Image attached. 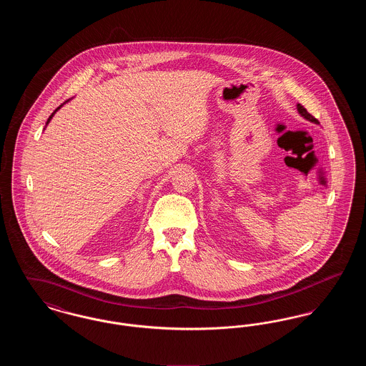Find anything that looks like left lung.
Returning a JSON list of instances; mask_svg holds the SVG:
<instances>
[{
    "label": "left lung",
    "instance_id": "8db88e82",
    "mask_svg": "<svg viewBox=\"0 0 366 366\" xmlns=\"http://www.w3.org/2000/svg\"><path fill=\"white\" fill-rule=\"evenodd\" d=\"M296 108H297V112L305 118V119H307V121H310V122L317 123L318 124V121L314 118L313 115H310L309 112H307V109L303 107L302 104L296 105Z\"/></svg>",
    "mask_w": 366,
    "mask_h": 366
}]
</instances>
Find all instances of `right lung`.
I'll use <instances>...</instances> for the list:
<instances>
[{
    "instance_id": "1",
    "label": "right lung",
    "mask_w": 366,
    "mask_h": 366,
    "mask_svg": "<svg viewBox=\"0 0 366 366\" xmlns=\"http://www.w3.org/2000/svg\"><path fill=\"white\" fill-rule=\"evenodd\" d=\"M70 100H71V99H69V100H67V102H64V103H63V104L60 105V107H57V108H56V109H54V111H53L52 115H51V117H49V118H48V122H46V124H48V123L51 122V119H52L53 115H54V114H56V112H57V111H59V109H60V108H61V107H63V105L66 104V103H69V102H70Z\"/></svg>"
}]
</instances>
